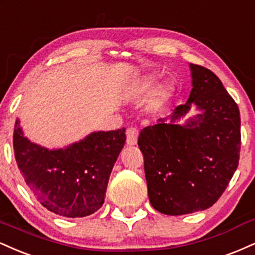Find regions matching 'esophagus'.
Segmentation results:
<instances>
[{"instance_id": "obj_1", "label": "esophagus", "mask_w": 255, "mask_h": 255, "mask_svg": "<svg viewBox=\"0 0 255 255\" xmlns=\"http://www.w3.org/2000/svg\"><path fill=\"white\" fill-rule=\"evenodd\" d=\"M138 138V128L136 127H130L127 130V143L128 145H134Z\"/></svg>"}]
</instances>
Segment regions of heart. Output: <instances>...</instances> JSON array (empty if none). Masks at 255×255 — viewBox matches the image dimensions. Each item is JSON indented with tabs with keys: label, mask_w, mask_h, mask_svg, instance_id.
I'll list each match as a JSON object with an SVG mask.
<instances>
[{
	"label": "heart",
	"mask_w": 255,
	"mask_h": 255,
	"mask_svg": "<svg viewBox=\"0 0 255 255\" xmlns=\"http://www.w3.org/2000/svg\"><path fill=\"white\" fill-rule=\"evenodd\" d=\"M155 85H156V77L152 76V75H148L139 81L137 89H138V93H148L154 88ZM167 94H168V89L166 87H160L155 93V99L157 101H161L167 97Z\"/></svg>",
	"instance_id": "obj_1"
}]
</instances>
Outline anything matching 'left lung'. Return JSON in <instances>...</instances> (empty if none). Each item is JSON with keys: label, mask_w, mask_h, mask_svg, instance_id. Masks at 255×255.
<instances>
[{"label": "left lung", "mask_w": 255, "mask_h": 255, "mask_svg": "<svg viewBox=\"0 0 255 255\" xmlns=\"http://www.w3.org/2000/svg\"><path fill=\"white\" fill-rule=\"evenodd\" d=\"M192 91L170 123L140 131L148 196L155 210L170 216L210 208L232 180L240 158L241 119L234 99L211 70L190 64ZM194 103L202 111L185 126L174 122Z\"/></svg>", "instance_id": "8db88e82"}]
</instances>
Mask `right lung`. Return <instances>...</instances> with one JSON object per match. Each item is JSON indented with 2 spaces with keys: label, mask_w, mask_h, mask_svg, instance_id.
I'll list each match as a JSON object with an SVG mask.
<instances>
[{
  "label": "right lung",
  "mask_w": 255,
  "mask_h": 255,
  "mask_svg": "<svg viewBox=\"0 0 255 255\" xmlns=\"http://www.w3.org/2000/svg\"><path fill=\"white\" fill-rule=\"evenodd\" d=\"M125 128L99 131L65 149H49L23 137L15 122V160L33 196L63 217H85L104 204L107 184L125 144Z\"/></svg>",
  "instance_id": "1"
}]
</instances>
